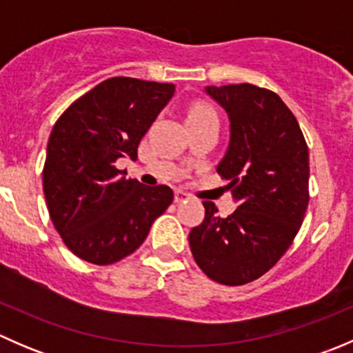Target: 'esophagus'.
I'll list each match as a JSON object with an SVG mask.
<instances>
[{
    "mask_svg": "<svg viewBox=\"0 0 353 353\" xmlns=\"http://www.w3.org/2000/svg\"><path fill=\"white\" fill-rule=\"evenodd\" d=\"M186 199H190V194L184 193V191H181V190H177L176 194H174V201L176 203H183V201H186Z\"/></svg>",
    "mask_w": 353,
    "mask_h": 353,
    "instance_id": "obj_1",
    "label": "esophagus"
}]
</instances>
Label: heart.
Segmentation results:
<instances>
[{"instance_id": "obj_1", "label": "heart", "mask_w": 353, "mask_h": 353, "mask_svg": "<svg viewBox=\"0 0 353 353\" xmlns=\"http://www.w3.org/2000/svg\"><path fill=\"white\" fill-rule=\"evenodd\" d=\"M213 112L208 105H203V104H196V105H191L186 112V121H193V119H199V117H205V116H212Z\"/></svg>"}]
</instances>
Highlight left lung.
<instances>
[{"label": "left lung", "instance_id": "8db88e82", "mask_svg": "<svg viewBox=\"0 0 353 353\" xmlns=\"http://www.w3.org/2000/svg\"><path fill=\"white\" fill-rule=\"evenodd\" d=\"M227 110L230 141L216 172L237 201L216 215L203 201L205 220L190 232L196 265L222 285H244L276 265L290 248L309 203V150L301 126L268 88L251 83L206 87Z\"/></svg>", "mask_w": 353, "mask_h": 353}]
</instances>
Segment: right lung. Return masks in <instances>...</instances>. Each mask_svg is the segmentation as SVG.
<instances>
[{"mask_svg": "<svg viewBox=\"0 0 353 353\" xmlns=\"http://www.w3.org/2000/svg\"><path fill=\"white\" fill-rule=\"evenodd\" d=\"M174 90V83L114 77L77 99L56 121L42 186L56 230L83 261L104 266L130 256L172 203L169 186L128 179L116 162L137 160L141 138Z\"/></svg>", "mask_w": 353, "mask_h": 353, "instance_id": "right-lung-1", "label": "right lung"}]
</instances>
